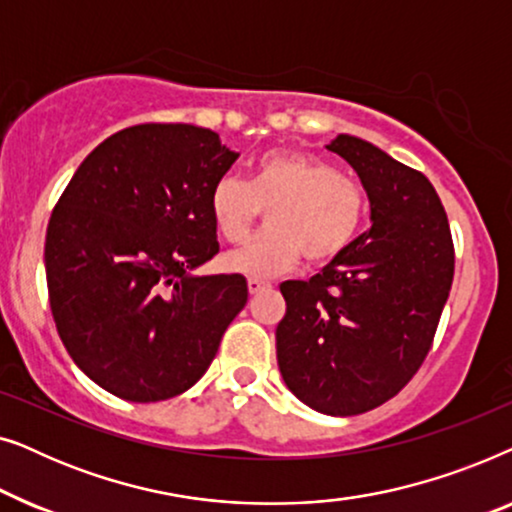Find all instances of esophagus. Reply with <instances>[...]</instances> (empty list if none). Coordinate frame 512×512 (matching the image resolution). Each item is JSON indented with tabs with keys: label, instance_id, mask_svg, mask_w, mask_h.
<instances>
[{
	"label": "esophagus",
	"instance_id": "esophagus-1",
	"mask_svg": "<svg viewBox=\"0 0 512 512\" xmlns=\"http://www.w3.org/2000/svg\"><path fill=\"white\" fill-rule=\"evenodd\" d=\"M265 289H270L268 282H263V279H249V293H251V296H256V293H261Z\"/></svg>",
	"mask_w": 512,
	"mask_h": 512
}]
</instances>
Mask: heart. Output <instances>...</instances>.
<instances>
[{
	"label": "heart",
	"instance_id": "b5f03b06",
	"mask_svg": "<svg viewBox=\"0 0 512 512\" xmlns=\"http://www.w3.org/2000/svg\"><path fill=\"white\" fill-rule=\"evenodd\" d=\"M263 209L268 230L223 258V265L251 279L282 275L305 254L321 265L338 258L361 233L368 195L361 181L324 158L298 151L265 153L249 181L226 174L209 193V212L226 242H242Z\"/></svg>",
	"mask_w": 512,
	"mask_h": 512
}]
</instances>
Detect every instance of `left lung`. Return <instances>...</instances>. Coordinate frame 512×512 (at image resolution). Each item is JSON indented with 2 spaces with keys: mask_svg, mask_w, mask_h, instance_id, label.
Listing matches in <instances>:
<instances>
[{
  "mask_svg": "<svg viewBox=\"0 0 512 512\" xmlns=\"http://www.w3.org/2000/svg\"><path fill=\"white\" fill-rule=\"evenodd\" d=\"M328 151L359 174L373 226L310 282H284L277 363L293 394L324 415H361L412 380L433 345L454 277V244L436 188L370 142Z\"/></svg>",
  "mask_w": 512,
  "mask_h": 512,
  "instance_id": "1",
  "label": "left lung"
}]
</instances>
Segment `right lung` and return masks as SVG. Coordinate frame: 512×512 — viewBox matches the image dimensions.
Here are the masks:
<instances>
[{
	"mask_svg": "<svg viewBox=\"0 0 512 512\" xmlns=\"http://www.w3.org/2000/svg\"><path fill=\"white\" fill-rule=\"evenodd\" d=\"M240 153L186 123L132 125L79 165L46 230L55 328L109 394L156 403L205 375L249 289L219 254L209 193Z\"/></svg>",
	"mask_w": 512,
	"mask_h": 512,
	"instance_id": "obj_1",
	"label": "right lung"
}]
</instances>
